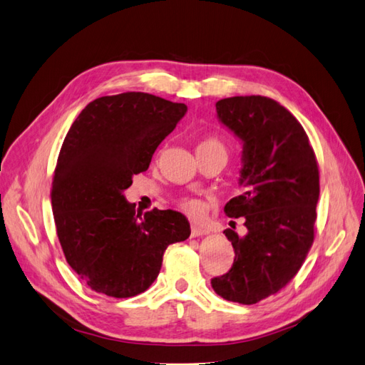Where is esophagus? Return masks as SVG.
<instances>
[{
    "label": "esophagus",
    "instance_id": "esophagus-1",
    "mask_svg": "<svg viewBox=\"0 0 365 365\" xmlns=\"http://www.w3.org/2000/svg\"><path fill=\"white\" fill-rule=\"evenodd\" d=\"M205 235H208L207 230H203V228H200L197 225H192L191 227V237H200V236H205Z\"/></svg>",
    "mask_w": 365,
    "mask_h": 365
}]
</instances>
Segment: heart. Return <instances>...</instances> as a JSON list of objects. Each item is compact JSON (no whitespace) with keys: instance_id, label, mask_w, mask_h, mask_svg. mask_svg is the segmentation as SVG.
Instances as JSON below:
<instances>
[{"instance_id":"heart-1","label":"heart","mask_w":365,"mask_h":365,"mask_svg":"<svg viewBox=\"0 0 365 365\" xmlns=\"http://www.w3.org/2000/svg\"><path fill=\"white\" fill-rule=\"evenodd\" d=\"M199 148H211V149H217V151H222L227 154V148L223 145L220 140L210 137V138H205L203 142L199 143ZM180 207L190 214H194V216H200L202 211H203V205L199 200H194V199H185L182 200Z\"/></svg>"}]
</instances>
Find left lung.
Returning <instances> with one entry per match:
<instances>
[{"mask_svg":"<svg viewBox=\"0 0 365 365\" xmlns=\"http://www.w3.org/2000/svg\"><path fill=\"white\" fill-rule=\"evenodd\" d=\"M216 110L242 142L245 188L223 211L244 217L247 232L223 231L236 257L211 287L227 301L251 305L282 289L302 267L314 239L319 170L302 125L276 100L230 97Z\"/></svg>","mask_w":365,"mask_h":365,"instance_id":"1","label":"left lung"}]
</instances>
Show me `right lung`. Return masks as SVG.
Masks as SVG:
<instances>
[{
  "mask_svg": "<svg viewBox=\"0 0 365 365\" xmlns=\"http://www.w3.org/2000/svg\"><path fill=\"white\" fill-rule=\"evenodd\" d=\"M186 110L145 92L100 97L64 138L51 192L55 227L68 264L93 292L143 293L168 245L190 237L182 212L154 208L142 216L123 194Z\"/></svg>",
  "mask_w": 365,
  "mask_h": 365,
  "instance_id": "add662e5",
  "label": "right lung"
}]
</instances>
